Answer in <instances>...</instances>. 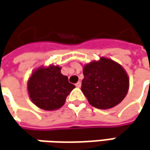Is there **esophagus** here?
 I'll return each mask as SVG.
<instances>
[{
	"instance_id": "1",
	"label": "esophagus",
	"mask_w": 150,
	"mask_h": 150,
	"mask_svg": "<svg viewBox=\"0 0 150 150\" xmlns=\"http://www.w3.org/2000/svg\"><path fill=\"white\" fill-rule=\"evenodd\" d=\"M75 86H76V87H78V88H79V87H81V81H78L77 83L75 84Z\"/></svg>"
}]
</instances>
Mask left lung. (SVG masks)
Wrapping results in <instances>:
<instances>
[{
	"mask_svg": "<svg viewBox=\"0 0 150 150\" xmlns=\"http://www.w3.org/2000/svg\"><path fill=\"white\" fill-rule=\"evenodd\" d=\"M83 75L81 91L89 103L97 109H111L127 94V73L112 59L102 57L98 61L85 64Z\"/></svg>",
	"mask_w": 150,
	"mask_h": 150,
	"instance_id": "1",
	"label": "left lung"
}]
</instances>
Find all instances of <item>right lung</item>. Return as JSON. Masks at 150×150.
<instances>
[{"mask_svg": "<svg viewBox=\"0 0 150 150\" xmlns=\"http://www.w3.org/2000/svg\"><path fill=\"white\" fill-rule=\"evenodd\" d=\"M75 87V85L69 82L66 75L61 74V67L53 64L35 69L27 83L31 101L44 110L61 108Z\"/></svg>", "mask_w": 150, "mask_h": 150, "instance_id": "add662e5", "label": "right lung"}]
</instances>
